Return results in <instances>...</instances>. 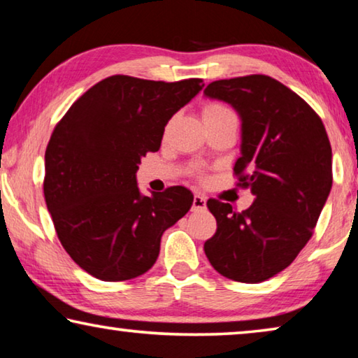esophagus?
Returning <instances> with one entry per match:
<instances>
[{"label":"esophagus","mask_w":358,"mask_h":358,"mask_svg":"<svg viewBox=\"0 0 358 358\" xmlns=\"http://www.w3.org/2000/svg\"><path fill=\"white\" fill-rule=\"evenodd\" d=\"M204 209H206V197L202 194H194L193 210H204Z\"/></svg>","instance_id":"esophagus-1"}]
</instances>
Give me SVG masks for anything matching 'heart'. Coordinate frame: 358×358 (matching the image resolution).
Wrapping results in <instances>:
<instances>
[{
  "label": "heart",
  "mask_w": 358,
  "mask_h": 358,
  "mask_svg": "<svg viewBox=\"0 0 358 358\" xmlns=\"http://www.w3.org/2000/svg\"><path fill=\"white\" fill-rule=\"evenodd\" d=\"M227 115H234L231 108H228L227 104L217 103V101H212V103H207L204 108H202V119L210 120V119H218V117H227Z\"/></svg>",
  "instance_id": "b5f03b06"
}]
</instances>
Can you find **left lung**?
I'll list each match as a JSON object with an SVG mask.
<instances>
[{"label":"left lung","instance_id":"obj_1","mask_svg":"<svg viewBox=\"0 0 358 358\" xmlns=\"http://www.w3.org/2000/svg\"><path fill=\"white\" fill-rule=\"evenodd\" d=\"M204 94L241 117V157L233 170L238 186L255 197L243 212L207 201L217 231L204 244L206 255L227 278L265 281L312 238L333 185L331 145L317 112L268 76L217 80Z\"/></svg>","mask_w":358,"mask_h":358}]
</instances>
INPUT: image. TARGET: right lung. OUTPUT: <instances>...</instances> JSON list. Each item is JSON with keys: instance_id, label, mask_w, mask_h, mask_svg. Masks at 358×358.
<instances>
[{"instance_id": "obj_1", "label": "right lung", "mask_w": 358, "mask_h": 358, "mask_svg": "<svg viewBox=\"0 0 358 358\" xmlns=\"http://www.w3.org/2000/svg\"><path fill=\"white\" fill-rule=\"evenodd\" d=\"M202 87L201 78L167 83L112 76L80 96L56 125L45 152L46 207L62 248L94 278L146 273L164 231L193 206L185 186L143 196L136 170Z\"/></svg>"}]
</instances>
